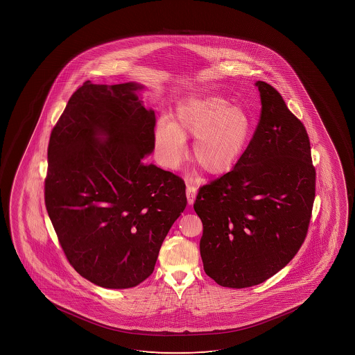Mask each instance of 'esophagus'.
Here are the masks:
<instances>
[{
    "label": "esophagus",
    "instance_id": "34e87169",
    "mask_svg": "<svg viewBox=\"0 0 355 355\" xmlns=\"http://www.w3.org/2000/svg\"><path fill=\"white\" fill-rule=\"evenodd\" d=\"M195 198H196V189L193 185H187V199H188V204H194Z\"/></svg>",
    "mask_w": 355,
    "mask_h": 355
}]
</instances>
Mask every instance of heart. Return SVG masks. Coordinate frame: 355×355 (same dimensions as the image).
Here are the masks:
<instances>
[{
    "mask_svg": "<svg viewBox=\"0 0 355 355\" xmlns=\"http://www.w3.org/2000/svg\"><path fill=\"white\" fill-rule=\"evenodd\" d=\"M248 112L214 94L194 96L182 101L175 119L156 126L155 149L161 164L175 168L187 149V137H195L191 157L206 175H219L230 170L243 155L251 135Z\"/></svg>",
    "mask_w": 355,
    "mask_h": 355,
    "instance_id": "obj_1",
    "label": "heart"
}]
</instances>
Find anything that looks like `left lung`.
I'll list each match as a JSON object with an SVG mask.
<instances>
[{
  "label": "left lung",
  "instance_id": "left-lung-1",
  "mask_svg": "<svg viewBox=\"0 0 355 355\" xmlns=\"http://www.w3.org/2000/svg\"><path fill=\"white\" fill-rule=\"evenodd\" d=\"M257 128L233 170L201 187L194 209L205 272L230 288L277 274L304 241L315 198L311 141L282 94L257 81Z\"/></svg>",
  "mask_w": 355,
  "mask_h": 355
}]
</instances>
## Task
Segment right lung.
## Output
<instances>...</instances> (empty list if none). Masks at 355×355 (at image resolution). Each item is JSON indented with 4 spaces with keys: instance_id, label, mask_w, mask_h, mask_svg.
Listing matches in <instances>:
<instances>
[{
    "instance_id": "add662e5",
    "label": "right lung",
    "mask_w": 355,
    "mask_h": 355,
    "mask_svg": "<svg viewBox=\"0 0 355 355\" xmlns=\"http://www.w3.org/2000/svg\"><path fill=\"white\" fill-rule=\"evenodd\" d=\"M143 88L86 81L49 138V218L73 269L105 288L150 277L187 206L183 180L144 162L155 148V112L139 99Z\"/></svg>"
}]
</instances>
